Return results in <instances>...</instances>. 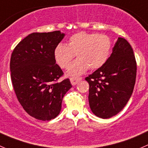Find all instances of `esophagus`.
<instances>
[{"label":"esophagus","mask_w":148,"mask_h":148,"mask_svg":"<svg viewBox=\"0 0 148 148\" xmlns=\"http://www.w3.org/2000/svg\"><path fill=\"white\" fill-rule=\"evenodd\" d=\"M82 77H71L70 78V81L72 85H77V82H79L80 80H82Z\"/></svg>","instance_id":"obj_1"}]
</instances>
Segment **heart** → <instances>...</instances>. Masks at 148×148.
Returning a JSON list of instances; mask_svg holds the SVG:
<instances>
[{
  "label": "heart",
  "mask_w": 148,
  "mask_h": 148,
  "mask_svg": "<svg viewBox=\"0 0 148 148\" xmlns=\"http://www.w3.org/2000/svg\"><path fill=\"white\" fill-rule=\"evenodd\" d=\"M112 48L110 37L104 34L79 32L71 36L67 45L58 44L54 49V58L62 69H66L74 55L78 58L69 65L67 75L79 76L88 68L94 70L101 67L108 60Z\"/></svg>",
  "instance_id": "b5f03b06"
}]
</instances>
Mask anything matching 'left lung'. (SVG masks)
<instances>
[{
  "label": "left lung",
  "instance_id": "obj_1",
  "mask_svg": "<svg viewBox=\"0 0 148 148\" xmlns=\"http://www.w3.org/2000/svg\"><path fill=\"white\" fill-rule=\"evenodd\" d=\"M136 76L133 49L123 38H118L104 64L85 78L89 83L91 111L107 119L119 113L132 96Z\"/></svg>",
  "mask_w": 148,
  "mask_h": 148
}]
</instances>
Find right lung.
Here are the masks:
<instances>
[{"label":"right lung","mask_w":148,"mask_h":148,"mask_svg":"<svg viewBox=\"0 0 148 148\" xmlns=\"http://www.w3.org/2000/svg\"><path fill=\"white\" fill-rule=\"evenodd\" d=\"M60 30L33 33L12 52L11 78L18 101L26 112L40 121L56 118L63 96L72 87L56 64L54 49L64 37Z\"/></svg>","instance_id":"right-lung-1"}]
</instances>
